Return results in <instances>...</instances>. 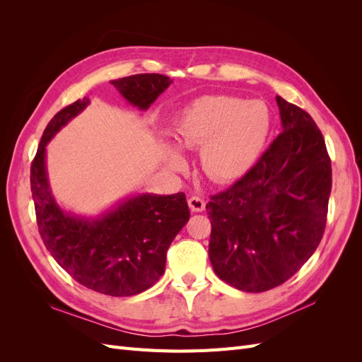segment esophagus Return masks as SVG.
Listing matches in <instances>:
<instances>
[{
	"label": "esophagus",
	"mask_w": 362,
	"mask_h": 362,
	"mask_svg": "<svg viewBox=\"0 0 362 362\" xmlns=\"http://www.w3.org/2000/svg\"><path fill=\"white\" fill-rule=\"evenodd\" d=\"M189 206L193 213H201L205 210V201L201 199L199 196H192L189 199Z\"/></svg>",
	"instance_id": "obj_1"
}]
</instances>
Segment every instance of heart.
Wrapping results in <instances>:
<instances>
[{
    "mask_svg": "<svg viewBox=\"0 0 362 362\" xmlns=\"http://www.w3.org/2000/svg\"><path fill=\"white\" fill-rule=\"evenodd\" d=\"M270 113L264 103L228 95H205L175 117L173 133L184 149L201 148V166L218 184L234 182L254 168L270 133ZM163 141V152L173 170L187 166L184 152Z\"/></svg>",
    "mask_w": 362,
    "mask_h": 362,
    "instance_id": "heart-1",
    "label": "heart"
}]
</instances>
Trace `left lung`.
<instances>
[{
  "label": "left lung",
  "mask_w": 362,
  "mask_h": 362,
  "mask_svg": "<svg viewBox=\"0 0 362 362\" xmlns=\"http://www.w3.org/2000/svg\"><path fill=\"white\" fill-rule=\"evenodd\" d=\"M276 103L282 133L242 180L205 206L216 275L247 293L281 286L311 258L332 187L331 160L313 117L281 96Z\"/></svg>",
  "instance_id": "1"
}]
</instances>
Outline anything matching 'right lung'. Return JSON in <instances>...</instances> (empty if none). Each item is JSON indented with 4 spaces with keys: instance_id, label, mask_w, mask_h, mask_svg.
I'll return each instance as SVG.
<instances>
[{
    "instance_id": "obj_1",
    "label": "right lung",
    "mask_w": 362,
    "mask_h": 362,
    "mask_svg": "<svg viewBox=\"0 0 362 362\" xmlns=\"http://www.w3.org/2000/svg\"><path fill=\"white\" fill-rule=\"evenodd\" d=\"M110 83L125 101L146 112L172 80L160 74H137ZM89 104L84 96L49 120L31 164V194L43 245L59 266L87 288L127 298L163 276L168 249L189 222L190 211L181 192L131 194L98 216L64 210L51 190L47 146Z\"/></svg>"
}]
</instances>
